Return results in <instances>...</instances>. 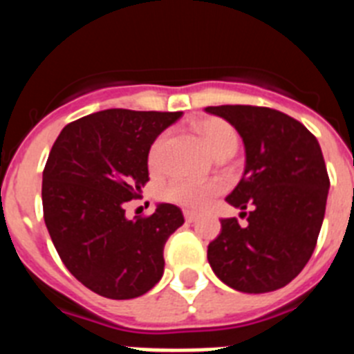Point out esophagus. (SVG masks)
I'll return each instance as SVG.
<instances>
[{
	"mask_svg": "<svg viewBox=\"0 0 354 354\" xmlns=\"http://www.w3.org/2000/svg\"><path fill=\"white\" fill-rule=\"evenodd\" d=\"M196 212L195 211H189V209H186V211H184V218H186V221L187 223H193V221L196 220Z\"/></svg>",
	"mask_w": 354,
	"mask_h": 354,
	"instance_id": "34e87169",
	"label": "esophagus"
}]
</instances>
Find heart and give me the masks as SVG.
<instances>
[{"mask_svg":"<svg viewBox=\"0 0 354 354\" xmlns=\"http://www.w3.org/2000/svg\"><path fill=\"white\" fill-rule=\"evenodd\" d=\"M195 131L207 150L216 159L232 156L239 145V134L232 124L218 117H207L196 122ZM165 136H159L149 150L150 168H158L161 161ZM218 183H195L187 179H175L162 187L161 198L187 209H202L220 193Z\"/></svg>","mask_w":354,"mask_h":354,"instance_id":"heart-1","label":"heart"}]
</instances>
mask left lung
I'll list each match as a JSON object with an SVG mask.
<instances>
[{
	"instance_id": "obj_1",
	"label": "left lung",
	"mask_w": 354,
	"mask_h": 354,
	"mask_svg": "<svg viewBox=\"0 0 354 354\" xmlns=\"http://www.w3.org/2000/svg\"><path fill=\"white\" fill-rule=\"evenodd\" d=\"M245 142L243 179L227 202L250 212L246 225L221 220L207 261L221 282L241 292L277 290L298 277L314 253L330 177L317 138L289 115L262 106H209Z\"/></svg>"
}]
</instances>
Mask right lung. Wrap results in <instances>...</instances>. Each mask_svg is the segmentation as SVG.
<instances>
[{
    "instance_id": "right-lung-1",
    "label": "right lung",
    "mask_w": 354,
    "mask_h": 354,
    "mask_svg": "<svg viewBox=\"0 0 354 354\" xmlns=\"http://www.w3.org/2000/svg\"><path fill=\"white\" fill-rule=\"evenodd\" d=\"M183 111L104 109L71 122L42 174L44 221L68 271L109 299L138 298L165 271L162 250L184 223L177 205L126 218L149 183V150Z\"/></svg>"
}]
</instances>
